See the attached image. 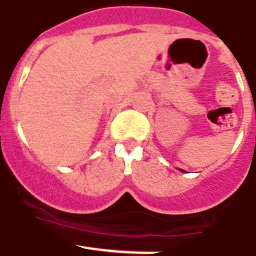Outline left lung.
Segmentation results:
<instances>
[{"label": "left lung", "instance_id": "1", "mask_svg": "<svg viewBox=\"0 0 256 256\" xmlns=\"http://www.w3.org/2000/svg\"><path fill=\"white\" fill-rule=\"evenodd\" d=\"M182 172H184V171H182Z\"/></svg>", "mask_w": 256, "mask_h": 256}]
</instances>
